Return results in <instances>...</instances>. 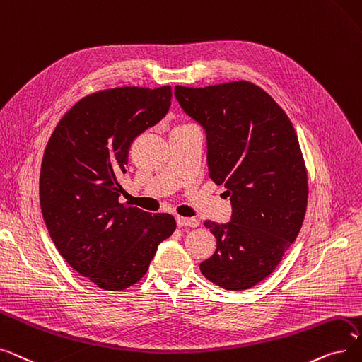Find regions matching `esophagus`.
I'll return each instance as SVG.
<instances>
[{"label":"esophagus","mask_w":362,"mask_h":362,"mask_svg":"<svg viewBox=\"0 0 362 362\" xmlns=\"http://www.w3.org/2000/svg\"><path fill=\"white\" fill-rule=\"evenodd\" d=\"M177 223L180 227H199L200 221L197 218H185V216H177Z\"/></svg>","instance_id":"1"}]
</instances>
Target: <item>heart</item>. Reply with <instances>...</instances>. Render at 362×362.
Here are the masks:
<instances>
[{"instance_id": "b5f03b06", "label": "heart", "mask_w": 362, "mask_h": 362, "mask_svg": "<svg viewBox=\"0 0 362 362\" xmlns=\"http://www.w3.org/2000/svg\"><path fill=\"white\" fill-rule=\"evenodd\" d=\"M187 128H196V125L188 124V122H182V124H180L174 131H177V129H187Z\"/></svg>"}]
</instances>
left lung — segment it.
I'll list each match as a JSON object with an SVG mask.
<instances>
[{"instance_id": "1", "label": "left lung", "mask_w": 362, "mask_h": 362, "mask_svg": "<svg viewBox=\"0 0 362 362\" xmlns=\"http://www.w3.org/2000/svg\"><path fill=\"white\" fill-rule=\"evenodd\" d=\"M174 93L204 128L209 177L233 204L231 222L204 221L216 250L200 271L222 288H250L277 268L303 223L308 172L293 124L249 81Z\"/></svg>"}]
</instances>
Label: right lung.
Returning <instances> with one entry per match:
<instances>
[{
  "label": "right lung",
  "instance_id": "add662e5",
  "mask_svg": "<svg viewBox=\"0 0 362 362\" xmlns=\"http://www.w3.org/2000/svg\"><path fill=\"white\" fill-rule=\"evenodd\" d=\"M170 98L169 85L93 93L64 113L45 147L40 202L49 237L66 262L103 290L140 281L177 228L169 214L120 203L117 181L132 141L166 115Z\"/></svg>",
  "mask_w": 362,
  "mask_h": 362
}]
</instances>
